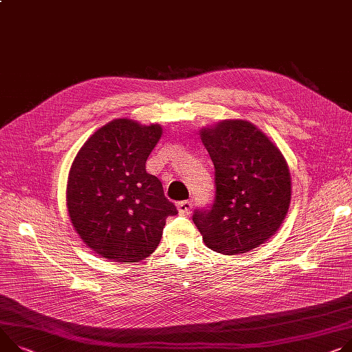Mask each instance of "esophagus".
Returning <instances> with one entry per match:
<instances>
[{"mask_svg":"<svg viewBox=\"0 0 352 352\" xmlns=\"http://www.w3.org/2000/svg\"><path fill=\"white\" fill-rule=\"evenodd\" d=\"M176 207H177V211L180 212V214H188L190 212V210H192V203L190 201H179L177 204H176Z\"/></svg>","mask_w":352,"mask_h":352,"instance_id":"obj_1","label":"esophagus"}]
</instances>
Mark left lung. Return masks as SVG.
<instances>
[{
	"label": "left lung",
	"mask_w": 352,
	"mask_h": 352,
	"mask_svg": "<svg viewBox=\"0 0 352 352\" xmlns=\"http://www.w3.org/2000/svg\"><path fill=\"white\" fill-rule=\"evenodd\" d=\"M215 169V200L193 221L204 244L224 255L250 252L282 226L292 179L280 149L247 120H224L200 129Z\"/></svg>",
	"instance_id": "left-lung-1"
}]
</instances>
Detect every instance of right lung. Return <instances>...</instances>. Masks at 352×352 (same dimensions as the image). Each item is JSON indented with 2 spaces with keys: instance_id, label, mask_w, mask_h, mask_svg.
Returning a JSON list of instances; mask_svg holds the SVG:
<instances>
[{
  "instance_id": "1",
  "label": "right lung",
  "mask_w": 352,
  "mask_h": 352,
  "mask_svg": "<svg viewBox=\"0 0 352 352\" xmlns=\"http://www.w3.org/2000/svg\"><path fill=\"white\" fill-rule=\"evenodd\" d=\"M159 124L118 118L97 129L69 170L66 206L74 231L101 258L138 262L153 254L177 210L145 169Z\"/></svg>"
}]
</instances>
